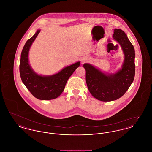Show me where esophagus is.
<instances>
[{"mask_svg": "<svg viewBox=\"0 0 152 152\" xmlns=\"http://www.w3.org/2000/svg\"><path fill=\"white\" fill-rule=\"evenodd\" d=\"M82 62H83V63H84V62H85V60H82Z\"/></svg>", "mask_w": 152, "mask_h": 152, "instance_id": "esophagus-1", "label": "esophagus"}]
</instances>
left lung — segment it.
Returning a JSON list of instances; mask_svg holds the SVG:
<instances>
[{
	"label": "left lung",
	"mask_w": 152,
	"mask_h": 152,
	"mask_svg": "<svg viewBox=\"0 0 152 152\" xmlns=\"http://www.w3.org/2000/svg\"><path fill=\"white\" fill-rule=\"evenodd\" d=\"M113 37L120 45L125 55L121 69L115 73L106 74L93 65L86 63L88 90L96 99L102 101L117 100L128 91L135 75V52L133 44L123 30L114 29Z\"/></svg>",
	"instance_id": "obj_1"
}]
</instances>
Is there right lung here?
Here are the masks:
<instances>
[{
    "instance_id": "obj_1",
    "label": "right lung",
    "mask_w": 152,
    "mask_h": 152,
    "mask_svg": "<svg viewBox=\"0 0 152 152\" xmlns=\"http://www.w3.org/2000/svg\"><path fill=\"white\" fill-rule=\"evenodd\" d=\"M40 31L38 29L25 44L21 53L19 71L22 82L34 97L42 100H50L61 94L68 80L79 66L80 62L66 66L59 72L51 76H42L35 72L29 65L28 53Z\"/></svg>"
}]
</instances>
